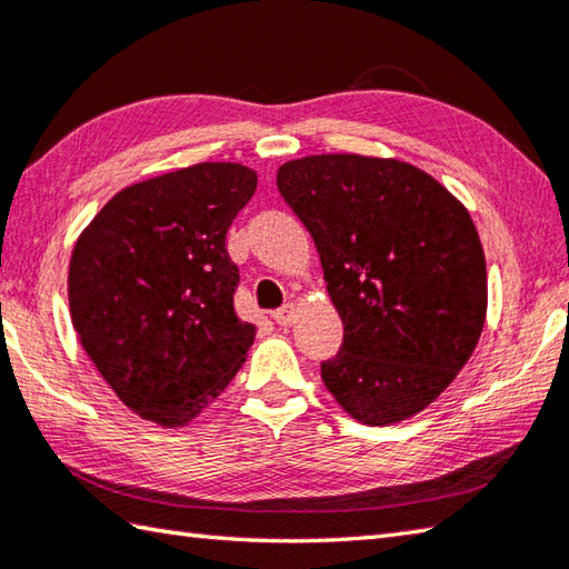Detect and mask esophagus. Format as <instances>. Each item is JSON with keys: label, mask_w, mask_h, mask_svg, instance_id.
Instances as JSON below:
<instances>
[{"label": "esophagus", "mask_w": 569, "mask_h": 569, "mask_svg": "<svg viewBox=\"0 0 569 569\" xmlns=\"http://www.w3.org/2000/svg\"><path fill=\"white\" fill-rule=\"evenodd\" d=\"M293 318H296V306H293V303H286L283 308L273 310V320H276L278 326H281V328H288V326H291Z\"/></svg>", "instance_id": "esophagus-1"}]
</instances>
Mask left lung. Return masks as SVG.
<instances>
[{"instance_id":"8db88e82","label":"left lung","mask_w":569,"mask_h":569,"mask_svg":"<svg viewBox=\"0 0 569 569\" xmlns=\"http://www.w3.org/2000/svg\"><path fill=\"white\" fill-rule=\"evenodd\" d=\"M278 192L320 253L345 336L320 377L362 425L429 407L469 362L486 320V256L471 214L399 160L310 154Z\"/></svg>"}]
</instances>
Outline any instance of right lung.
<instances>
[{
  "label": "right lung",
  "mask_w": 569,
  "mask_h": 569,
  "mask_svg": "<svg viewBox=\"0 0 569 569\" xmlns=\"http://www.w3.org/2000/svg\"><path fill=\"white\" fill-rule=\"evenodd\" d=\"M256 189L237 162H199L118 192L78 237L69 306L83 350L122 405L192 421L247 360L227 231Z\"/></svg>",
  "instance_id": "1"
}]
</instances>
